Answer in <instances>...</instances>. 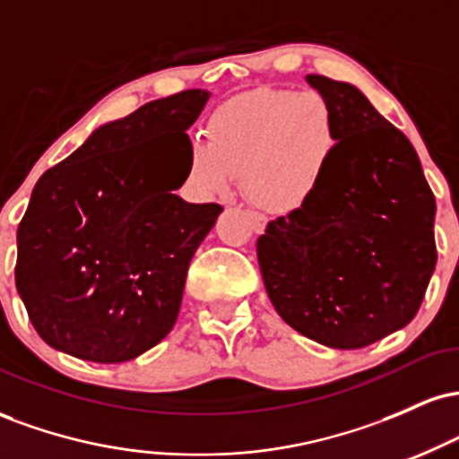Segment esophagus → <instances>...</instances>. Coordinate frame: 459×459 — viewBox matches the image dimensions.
I'll list each match as a JSON object with an SVG mask.
<instances>
[{
	"mask_svg": "<svg viewBox=\"0 0 459 459\" xmlns=\"http://www.w3.org/2000/svg\"><path fill=\"white\" fill-rule=\"evenodd\" d=\"M246 215H247V220H250V226H252V230H255V233H263V230H265V226H267L265 215L255 213V212H247Z\"/></svg>",
	"mask_w": 459,
	"mask_h": 459,
	"instance_id": "34e87169",
	"label": "esophagus"
}]
</instances>
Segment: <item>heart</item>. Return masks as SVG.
Masks as SVG:
<instances>
[{
  "label": "heart",
  "instance_id": "heart-1",
  "mask_svg": "<svg viewBox=\"0 0 459 459\" xmlns=\"http://www.w3.org/2000/svg\"><path fill=\"white\" fill-rule=\"evenodd\" d=\"M207 138L187 151L186 186L200 198L226 196L241 177L246 196L270 213H293L324 186L341 129L334 108L315 91L256 88L220 105Z\"/></svg>",
  "mask_w": 459,
  "mask_h": 459
}]
</instances>
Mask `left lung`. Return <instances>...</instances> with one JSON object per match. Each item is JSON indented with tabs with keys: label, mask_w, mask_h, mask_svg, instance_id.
I'll list each match as a JSON object with an SVG mask.
<instances>
[{
	"label": "left lung",
	"mask_w": 459,
	"mask_h": 459,
	"mask_svg": "<svg viewBox=\"0 0 459 459\" xmlns=\"http://www.w3.org/2000/svg\"><path fill=\"white\" fill-rule=\"evenodd\" d=\"M307 82L341 140L307 207L267 224L256 256L267 296L299 334L358 350L414 319L436 267V198L410 140L358 88Z\"/></svg>",
	"instance_id": "8db88e82"
}]
</instances>
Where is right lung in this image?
Instances as JSON below:
<instances>
[{"mask_svg": "<svg viewBox=\"0 0 459 459\" xmlns=\"http://www.w3.org/2000/svg\"><path fill=\"white\" fill-rule=\"evenodd\" d=\"M207 99L183 91L142 105L39 178L17 230L14 282L47 345L125 362L172 330L189 261L222 213L170 194L186 183V131Z\"/></svg>", "mask_w": 459, "mask_h": 459, "instance_id": "1", "label": "right lung"}]
</instances>
